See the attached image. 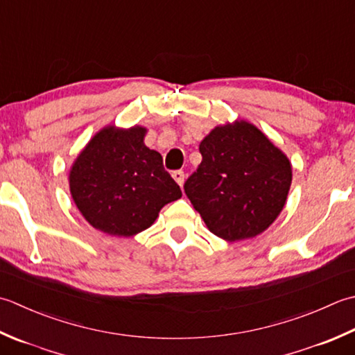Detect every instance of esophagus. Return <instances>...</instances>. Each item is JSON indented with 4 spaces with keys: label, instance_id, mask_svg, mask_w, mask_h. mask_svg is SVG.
I'll return each instance as SVG.
<instances>
[{
    "label": "esophagus",
    "instance_id": "34e87169",
    "mask_svg": "<svg viewBox=\"0 0 355 355\" xmlns=\"http://www.w3.org/2000/svg\"><path fill=\"white\" fill-rule=\"evenodd\" d=\"M172 178L175 180L177 184H178L180 187H182L183 183H184V172H183V171H173V172H172Z\"/></svg>",
    "mask_w": 355,
    "mask_h": 355
}]
</instances>
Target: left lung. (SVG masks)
Masks as SVG:
<instances>
[{"instance_id": "left-lung-1", "label": "left lung", "mask_w": 355, "mask_h": 355, "mask_svg": "<svg viewBox=\"0 0 355 355\" xmlns=\"http://www.w3.org/2000/svg\"><path fill=\"white\" fill-rule=\"evenodd\" d=\"M203 157L184 192L207 229L226 241L254 239L286 205L293 166L245 120L215 126L200 143Z\"/></svg>"}]
</instances>
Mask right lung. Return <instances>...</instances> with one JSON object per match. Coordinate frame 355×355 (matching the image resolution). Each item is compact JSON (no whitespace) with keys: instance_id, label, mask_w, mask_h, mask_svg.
<instances>
[{"instance_id":"right-lung-1","label":"right lung","mask_w":355,"mask_h":355,"mask_svg":"<svg viewBox=\"0 0 355 355\" xmlns=\"http://www.w3.org/2000/svg\"><path fill=\"white\" fill-rule=\"evenodd\" d=\"M143 126L103 128L90 138L69 172V189L90 226L114 237L150 227L162 207L182 197L163 158L144 144Z\"/></svg>"}]
</instances>
